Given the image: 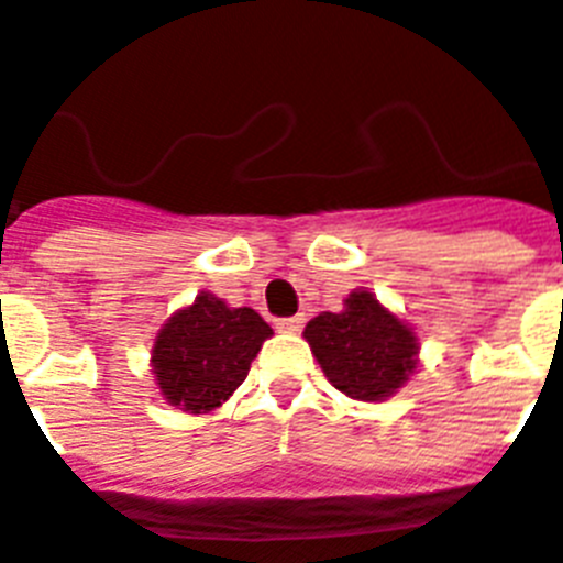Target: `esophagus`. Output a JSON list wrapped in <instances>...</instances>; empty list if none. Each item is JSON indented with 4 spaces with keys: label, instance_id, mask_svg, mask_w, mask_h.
Segmentation results:
<instances>
[{
    "label": "esophagus",
    "instance_id": "34e87169",
    "mask_svg": "<svg viewBox=\"0 0 563 563\" xmlns=\"http://www.w3.org/2000/svg\"><path fill=\"white\" fill-rule=\"evenodd\" d=\"M305 325V317H285V319H276V328L278 331H287V334H294V331H302Z\"/></svg>",
    "mask_w": 563,
    "mask_h": 563
}]
</instances>
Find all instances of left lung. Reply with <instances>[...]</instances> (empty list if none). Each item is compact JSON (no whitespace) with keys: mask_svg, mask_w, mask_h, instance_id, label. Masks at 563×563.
Listing matches in <instances>:
<instances>
[{"mask_svg":"<svg viewBox=\"0 0 563 563\" xmlns=\"http://www.w3.org/2000/svg\"><path fill=\"white\" fill-rule=\"evenodd\" d=\"M305 340L331 384L357 401H380L401 389L416 368L418 343L368 290L345 299L343 313H319Z\"/></svg>","mask_w":563,"mask_h":563,"instance_id":"left-lung-1","label":"left lung"}]
</instances>
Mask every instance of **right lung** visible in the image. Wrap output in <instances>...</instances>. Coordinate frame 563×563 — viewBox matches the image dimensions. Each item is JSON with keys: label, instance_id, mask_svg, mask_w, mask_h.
<instances>
[{"label": "right lung", "instance_id": "1", "mask_svg": "<svg viewBox=\"0 0 563 563\" xmlns=\"http://www.w3.org/2000/svg\"><path fill=\"white\" fill-rule=\"evenodd\" d=\"M273 328L253 308H229L200 294L168 319L154 343V375L165 401L186 412H209L244 384L250 363Z\"/></svg>", "mask_w": 563, "mask_h": 563}]
</instances>
